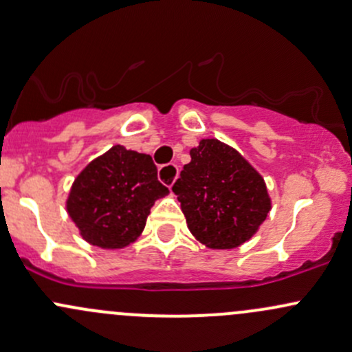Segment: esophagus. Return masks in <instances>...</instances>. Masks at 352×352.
Wrapping results in <instances>:
<instances>
[{"mask_svg": "<svg viewBox=\"0 0 352 352\" xmlns=\"http://www.w3.org/2000/svg\"><path fill=\"white\" fill-rule=\"evenodd\" d=\"M177 173H179V168H177L176 164H166L162 166V168H160V179L171 188L173 183L176 181Z\"/></svg>", "mask_w": 352, "mask_h": 352, "instance_id": "1", "label": "esophagus"}]
</instances>
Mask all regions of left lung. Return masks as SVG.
Here are the masks:
<instances>
[{
  "label": "left lung",
  "instance_id": "obj_1",
  "mask_svg": "<svg viewBox=\"0 0 352 352\" xmlns=\"http://www.w3.org/2000/svg\"><path fill=\"white\" fill-rule=\"evenodd\" d=\"M190 154L191 162L173 186L190 232L220 250L250 240L270 211L263 177L217 139H203Z\"/></svg>",
  "mask_w": 352,
  "mask_h": 352
}]
</instances>
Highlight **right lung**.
Instances as JSON below:
<instances>
[{"mask_svg": "<svg viewBox=\"0 0 352 352\" xmlns=\"http://www.w3.org/2000/svg\"><path fill=\"white\" fill-rule=\"evenodd\" d=\"M168 192L149 154L114 146L77 176L67 210L89 243L122 248L141 235L151 206Z\"/></svg>", "mask_w": 352, "mask_h": 352, "instance_id": "1", "label": "right lung"}]
</instances>
